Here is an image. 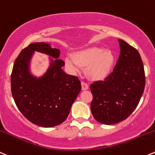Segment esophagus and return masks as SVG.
Segmentation results:
<instances>
[{"mask_svg": "<svg viewBox=\"0 0 155 155\" xmlns=\"http://www.w3.org/2000/svg\"><path fill=\"white\" fill-rule=\"evenodd\" d=\"M81 85H82V90H87L88 88V85L86 83V82H82Z\"/></svg>", "mask_w": 155, "mask_h": 155, "instance_id": "obj_1", "label": "esophagus"}]
</instances>
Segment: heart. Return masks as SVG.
Wrapping results in <instances>:
<instances>
[{
	"label": "heart",
	"instance_id": "obj_1",
	"mask_svg": "<svg viewBox=\"0 0 155 155\" xmlns=\"http://www.w3.org/2000/svg\"><path fill=\"white\" fill-rule=\"evenodd\" d=\"M114 53L101 47H91L74 54L73 57L66 58L67 67L73 71H77L80 67H87V74L91 79L101 80L110 73L114 65Z\"/></svg>",
	"mask_w": 155,
	"mask_h": 155
}]
</instances>
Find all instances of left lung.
Returning a JSON list of instances; mask_svg holds the SVG:
<instances>
[{"instance_id": "1", "label": "left lung", "mask_w": 155, "mask_h": 155, "mask_svg": "<svg viewBox=\"0 0 155 155\" xmlns=\"http://www.w3.org/2000/svg\"><path fill=\"white\" fill-rule=\"evenodd\" d=\"M118 61L104 81L90 85L93 98L91 110L94 119L106 125L127 119L139 103L145 85L143 63L139 51L121 39Z\"/></svg>"}]
</instances>
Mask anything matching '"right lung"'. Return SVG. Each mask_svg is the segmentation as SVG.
<instances>
[{"label":"right lung","instance_id":"add662e5","mask_svg":"<svg viewBox=\"0 0 155 155\" xmlns=\"http://www.w3.org/2000/svg\"><path fill=\"white\" fill-rule=\"evenodd\" d=\"M34 51L57 58L52 60L43 77H33L28 64ZM61 51L48 44L38 42L22 49L15 61L11 73V92L22 115L35 125L53 127L67 118L72 104L81 91L77 76L66 74L62 70L64 62L58 59Z\"/></svg>","mask_w":155,"mask_h":155}]
</instances>
